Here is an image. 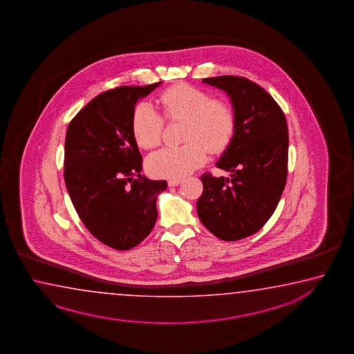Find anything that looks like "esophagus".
Masks as SVG:
<instances>
[{
  "instance_id": "obj_1",
  "label": "esophagus",
  "mask_w": 354,
  "mask_h": 354,
  "mask_svg": "<svg viewBox=\"0 0 354 354\" xmlns=\"http://www.w3.org/2000/svg\"><path fill=\"white\" fill-rule=\"evenodd\" d=\"M180 185V180H168V186L177 187Z\"/></svg>"
}]
</instances>
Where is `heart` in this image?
Listing matches in <instances>:
<instances>
[{
    "label": "heart",
    "mask_w": 354,
    "mask_h": 354,
    "mask_svg": "<svg viewBox=\"0 0 354 354\" xmlns=\"http://www.w3.org/2000/svg\"><path fill=\"white\" fill-rule=\"evenodd\" d=\"M163 115L169 121L185 120L178 147H165L149 154V174L163 178H183L201 167L207 160V148L221 153L231 145L236 132V116L228 103L209 98L206 91L191 84H177L160 97ZM165 121L151 103L136 106L132 116V133L142 148L161 143Z\"/></svg>",
    "instance_id": "obj_1"
}]
</instances>
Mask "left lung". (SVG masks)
Masks as SVG:
<instances>
[{"instance_id": "8db88e82", "label": "left lung", "mask_w": 354, "mask_h": 354, "mask_svg": "<svg viewBox=\"0 0 354 354\" xmlns=\"http://www.w3.org/2000/svg\"><path fill=\"white\" fill-rule=\"evenodd\" d=\"M225 91L236 116V132L217 167L230 177L205 174L197 201L201 222L216 237L238 241L259 231L274 212L287 180L288 127L281 107L245 77L203 78Z\"/></svg>"}]
</instances>
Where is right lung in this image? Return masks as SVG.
I'll list each match as a JSON object with an SVG mask.
<instances>
[{"mask_svg": "<svg viewBox=\"0 0 354 354\" xmlns=\"http://www.w3.org/2000/svg\"><path fill=\"white\" fill-rule=\"evenodd\" d=\"M162 82L103 92L72 120L64 142V182L86 228L103 245L127 251L140 245L157 219L156 201L166 180L142 176L132 133L137 101Z\"/></svg>", "mask_w": 354, "mask_h": 354, "instance_id": "1", "label": "right lung"}]
</instances>
